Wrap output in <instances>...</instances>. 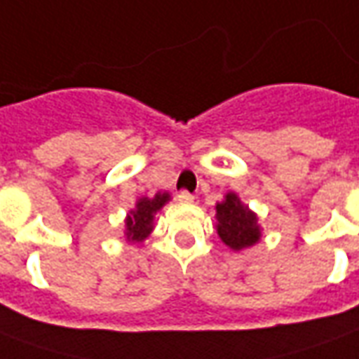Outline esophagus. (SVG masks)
Listing matches in <instances>:
<instances>
[{
    "label": "esophagus",
    "mask_w": 359,
    "mask_h": 359,
    "mask_svg": "<svg viewBox=\"0 0 359 359\" xmlns=\"http://www.w3.org/2000/svg\"><path fill=\"white\" fill-rule=\"evenodd\" d=\"M177 198H179V202H182V204H190V202L194 200V196H192L188 190H180L179 194H177Z\"/></svg>",
    "instance_id": "34e87169"
}]
</instances>
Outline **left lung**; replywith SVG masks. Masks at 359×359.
I'll use <instances>...</instances> for the list:
<instances>
[{"label": "left lung", "instance_id": "left-lung-1", "mask_svg": "<svg viewBox=\"0 0 359 359\" xmlns=\"http://www.w3.org/2000/svg\"><path fill=\"white\" fill-rule=\"evenodd\" d=\"M217 235L233 250L247 249L260 239L257 215L250 212L233 192H229L222 204L215 205Z\"/></svg>", "mask_w": 359, "mask_h": 359}]
</instances>
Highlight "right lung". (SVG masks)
<instances>
[{
    "mask_svg": "<svg viewBox=\"0 0 359 359\" xmlns=\"http://www.w3.org/2000/svg\"><path fill=\"white\" fill-rule=\"evenodd\" d=\"M169 200V194H155V198H142L126 219V235L132 241H144L154 229V215Z\"/></svg>",
    "mask_w": 359,
    "mask_h": 359,
    "instance_id": "add662e5",
    "label": "right lung"
}]
</instances>
